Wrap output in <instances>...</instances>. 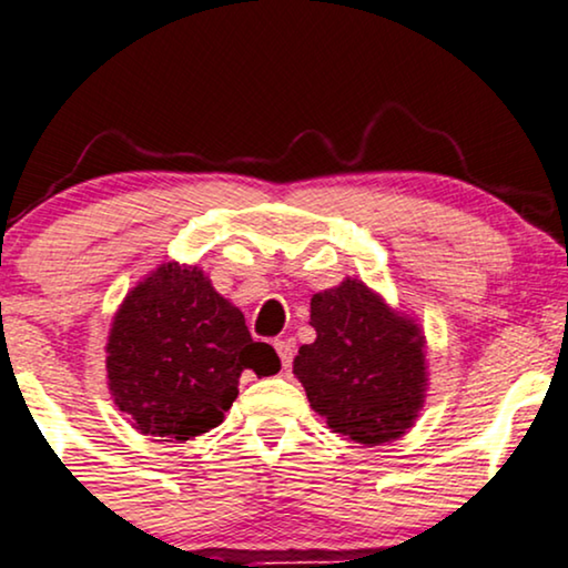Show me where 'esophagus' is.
Wrapping results in <instances>:
<instances>
[{"instance_id":"obj_1","label":"esophagus","mask_w":568,"mask_h":568,"mask_svg":"<svg viewBox=\"0 0 568 568\" xmlns=\"http://www.w3.org/2000/svg\"><path fill=\"white\" fill-rule=\"evenodd\" d=\"M275 351L280 355V363H283V368H291L293 353H296V345H293V339H275Z\"/></svg>"}]
</instances>
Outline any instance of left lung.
<instances>
[{
	"label": "left lung",
	"mask_w": 568,
	"mask_h": 568,
	"mask_svg": "<svg viewBox=\"0 0 568 568\" xmlns=\"http://www.w3.org/2000/svg\"><path fill=\"white\" fill-rule=\"evenodd\" d=\"M316 339L301 345L293 374L339 436L379 447L415 426L428 392L426 335L410 314L358 277L314 293Z\"/></svg>",
	"instance_id": "left-lung-1"
}]
</instances>
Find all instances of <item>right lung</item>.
Segmentation results:
<instances>
[{"label": "right lung", "mask_w": 568, "mask_h": 568, "mask_svg": "<svg viewBox=\"0 0 568 568\" xmlns=\"http://www.w3.org/2000/svg\"><path fill=\"white\" fill-rule=\"evenodd\" d=\"M246 368L277 374L275 347L254 343L241 308L196 264H158L111 320L109 392L145 436L189 442L221 426Z\"/></svg>", "instance_id": "right-lung-1"}]
</instances>
